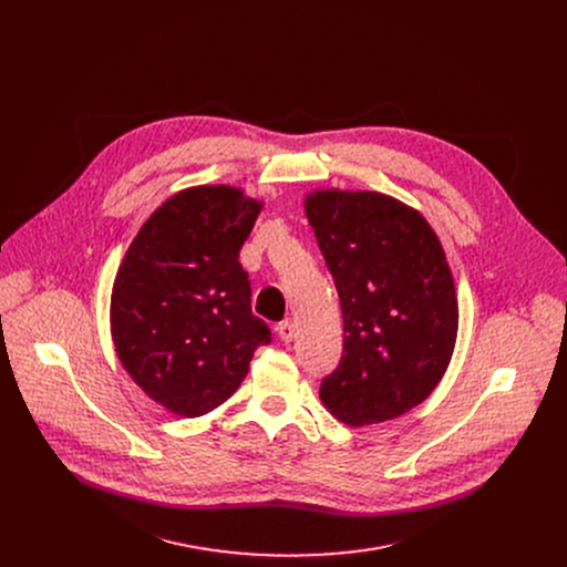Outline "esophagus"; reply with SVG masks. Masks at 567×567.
<instances>
[{
  "mask_svg": "<svg viewBox=\"0 0 567 567\" xmlns=\"http://www.w3.org/2000/svg\"><path fill=\"white\" fill-rule=\"evenodd\" d=\"M278 337L282 343H291L293 337H296V330H293V322L291 320H282L278 326Z\"/></svg>",
  "mask_w": 567,
  "mask_h": 567,
  "instance_id": "1",
  "label": "esophagus"
}]
</instances>
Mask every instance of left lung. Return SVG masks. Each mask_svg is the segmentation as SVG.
Listing matches in <instances>:
<instances>
[{"label": "left lung", "mask_w": 567, "mask_h": 567, "mask_svg": "<svg viewBox=\"0 0 567 567\" xmlns=\"http://www.w3.org/2000/svg\"><path fill=\"white\" fill-rule=\"evenodd\" d=\"M343 311V357L320 401L346 424L394 420L440 383L457 300L429 221L381 193L318 190L305 202Z\"/></svg>", "instance_id": "left-lung-1"}]
</instances>
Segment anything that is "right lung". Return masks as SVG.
I'll use <instances>...</instances> for the list:
<instances>
[{"label": "right lung", "instance_id": "1", "mask_svg": "<svg viewBox=\"0 0 567 567\" xmlns=\"http://www.w3.org/2000/svg\"><path fill=\"white\" fill-rule=\"evenodd\" d=\"M260 208L228 186L182 190L143 224L116 274V354L150 399L182 417L217 409L271 343L237 260Z\"/></svg>", "mask_w": 567, "mask_h": 567}]
</instances>
